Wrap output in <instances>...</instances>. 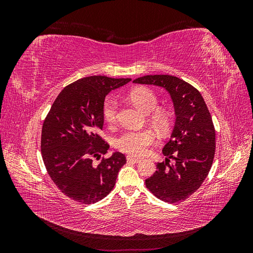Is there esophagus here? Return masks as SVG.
<instances>
[{"label": "esophagus", "mask_w": 253, "mask_h": 253, "mask_svg": "<svg viewBox=\"0 0 253 253\" xmlns=\"http://www.w3.org/2000/svg\"><path fill=\"white\" fill-rule=\"evenodd\" d=\"M126 160L127 163H134V164H137V163H140V158H137V157H134L132 155H127L126 156Z\"/></svg>", "instance_id": "esophagus-1"}]
</instances>
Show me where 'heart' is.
<instances>
[{
    "label": "heart",
    "mask_w": 253,
    "mask_h": 253,
    "mask_svg": "<svg viewBox=\"0 0 253 253\" xmlns=\"http://www.w3.org/2000/svg\"><path fill=\"white\" fill-rule=\"evenodd\" d=\"M132 101L142 111L150 113L157 108L158 100L156 95L149 88L138 87L129 93ZM119 109L118 99L114 96L109 97L103 104V117L108 124H114L117 119ZM154 124L164 128L168 125V116L163 111H156L152 116ZM155 140V133L151 128L127 129L116 139V147L132 155H144L150 145Z\"/></svg>",
    "instance_id": "heart-1"
}]
</instances>
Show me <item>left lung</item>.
I'll list each match as a JSON object with an SVG mask.
<instances>
[{
  "label": "left lung",
  "mask_w": 253,
  "mask_h": 253,
  "mask_svg": "<svg viewBox=\"0 0 253 253\" xmlns=\"http://www.w3.org/2000/svg\"><path fill=\"white\" fill-rule=\"evenodd\" d=\"M155 85L169 93L174 106L175 122L163 149L165 163L145 179V186L162 201H185L202 186L215 153V131L204 98L195 87L171 75H148L133 81ZM174 163L169 164V159Z\"/></svg>",
  "instance_id": "obj_1"
}]
</instances>
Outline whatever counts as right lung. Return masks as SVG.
<instances>
[{"mask_svg":"<svg viewBox=\"0 0 253 253\" xmlns=\"http://www.w3.org/2000/svg\"><path fill=\"white\" fill-rule=\"evenodd\" d=\"M131 78L89 76L64 87L44 120L41 136L43 162L61 192L81 204L101 201L113 190L126 160L120 152L100 159L110 145L99 136L103 104L110 91Z\"/></svg>","mask_w":253,"mask_h":253,"instance_id":"obj_1","label":"right lung"}]
</instances>
